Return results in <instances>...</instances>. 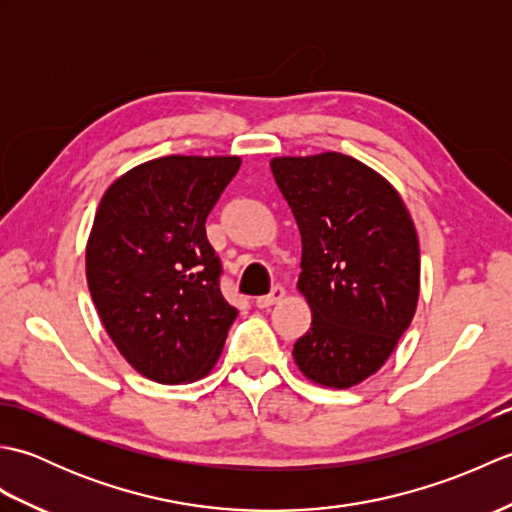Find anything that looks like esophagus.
<instances>
[{"instance_id":"34e87169","label":"esophagus","mask_w":512,"mask_h":512,"mask_svg":"<svg viewBox=\"0 0 512 512\" xmlns=\"http://www.w3.org/2000/svg\"><path fill=\"white\" fill-rule=\"evenodd\" d=\"M286 297V290L281 288V286H275L273 290H270V295H266V297H257L255 299V306L257 308H270V306H275V303H279L281 299Z\"/></svg>"}]
</instances>
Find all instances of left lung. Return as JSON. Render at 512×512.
<instances>
[{"instance_id": "1", "label": "left lung", "mask_w": 512, "mask_h": 512, "mask_svg": "<svg viewBox=\"0 0 512 512\" xmlns=\"http://www.w3.org/2000/svg\"><path fill=\"white\" fill-rule=\"evenodd\" d=\"M270 169L299 226L297 290L312 310L292 356L312 383L350 389L385 365L416 314V226L394 184L352 156H277Z\"/></svg>"}]
</instances>
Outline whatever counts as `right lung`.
Returning a JSON list of instances; mask_svg holds the SVG:
<instances>
[{
    "mask_svg": "<svg viewBox=\"0 0 512 512\" xmlns=\"http://www.w3.org/2000/svg\"><path fill=\"white\" fill-rule=\"evenodd\" d=\"M239 165V156H162L118 176L96 209L90 295L116 350L154 383L211 374L237 317L204 222Z\"/></svg>",
    "mask_w": 512,
    "mask_h": 512,
    "instance_id": "add662e5",
    "label": "right lung"
}]
</instances>
